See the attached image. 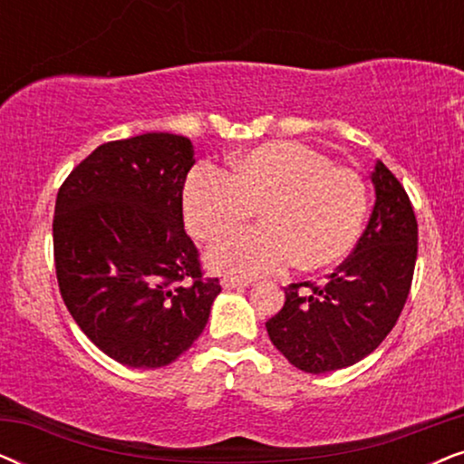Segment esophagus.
Here are the masks:
<instances>
[{
  "label": "esophagus",
  "mask_w": 464,
  "mask_h": 464,
  "mask_svg": "<svg viewBox=\"0 0 464 464\" xmlns=\"http://www.w3.org/2000/svg\"><path fill=\"white\" fill-rule=\"evenodd\" d=\"M251 281H246V278H237V276H226L224 281H221V287L224 289H243V287H249Z\"/></svg>",
  "instance_id": "34e87169"
}]
</instances>
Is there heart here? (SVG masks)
Returning <instances> with one entry per match:
<instances>
[{
  "label": "heart",
  "instance_id": "1",
  "mask_svg": "<svg viewBox=\"0 0 464 464\" xmlns=\"http://www.w3.org/2000/svg\"><path fill=\"white\" fill-rule=\"evenodd\" d=\"M234 173L202 162L183 188V218L194 238L213 240L259 207L264 226L232 232L207 253L211 268L262 276L294 262L327 268L351 251L365 218V189L353 170L295 141L257 145L232 160Z\"/></svg>",
  "mask_w": 464,
  "mask_h": 464
}]
</instances>
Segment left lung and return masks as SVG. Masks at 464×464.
Masks as SVG:
<instances>
[{
	"label": "left lung",
	"instance_id": "obj_1",
	"mask_svg": "<svg viewBox=\"0 0 464 464\" xmlns=\"http://www.w3.org/2000/svg\"><path fill=\"white\" fill-rule=\"evenodd\" d=\"M370 179L376 205L353 256L323 287L289 285L281 313L266 323L272 344L302 372L327 373L367 357L395 327L408 300L418 253L414 208L380 160Z\"/></svg>",
	"mask_w": 464,
	"mask_h": 464
}]
</instances>
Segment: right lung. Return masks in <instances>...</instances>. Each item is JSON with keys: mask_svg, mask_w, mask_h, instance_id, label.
Wrapping results in <instances>:
<instances>
[{"mask_svg": "<svg viewBox=\"0 0 464 464\" xmlns=\"http://www.w3.org/2000/svg\"><path fill=\"white\" fill-rule=\"evenodd\" d=\"M192 167L188 137L145 132L99 145L56 196L63 302L88 340L122 365L173 363L202 334L221 291L219 278H202L183 230Z\"/></svg>", "mask_w": 464, "mask_h": 464, "instance_id": "add662e5", "label": "right lung"}]
</instances>
